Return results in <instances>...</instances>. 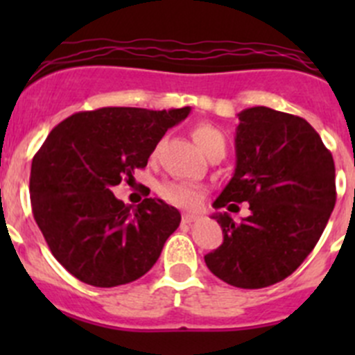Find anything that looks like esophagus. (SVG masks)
Returning a JSON list of instances; mask_svg holds the SVG:
<instances>
[{"label":"esophagus","mask_w":355,"mask_h":355,"mask_svg":"<svg viewBox=\"0 0 355 355\" xmlns=\"http://www.w3.org/2000/svg\"><path fill=\"white\" fill-rule=\"evenodd\" d=\"M194 214H191V213H185L184 216H182V223H192V221H194Z\"/></svg>","instance_id":"esophagus-1"}]
</instances>
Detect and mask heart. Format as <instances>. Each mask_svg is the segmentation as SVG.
<instances>
[{
	"label": "heart",
	"instance_id": "1",
	"mask_svg": "<svg viewBox=\"0 0 355 355\" xmlns=\"http://www.w3.org/2000/svg\"><path fill=\"white\" fill-rule=\"evenodd\" d=\"M192 137H194L196 144L204 155H209L213 149L223 146L225 148V137L216 127L213 125L202 123L199 127L194 128L192 132ZM161 198L168 202L175 204V206L187 207V209H194L198 207L200 202H202L204 196H206V191L198 184H192V182L185 180H171L164 182L159 187Z\"/></svg>",
	"mask_w": 355,
	"mask_h": 355
}]
</instances>
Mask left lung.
Segmentation results:
<instances>
[{"label":"left lung","mask_w":355,"mask_h":355,"mask_svg":"<svg viewBox=\"0 0 355 355\" xmlns=\"http://www.w3.org/2000/svg\"><path fill=\"white\" fill-rule=\"evenodd\" d=\"M235 171L213 206L223 244L206 254L211 273L239 288H263L292 275L320 241L335 207V163L304 118L254 106L239 113Z\"/></svg>","instance_id":"obj_1"}]
</instances>
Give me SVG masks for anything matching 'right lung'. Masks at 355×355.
Masks as SVG:
<instances>
[{
  "label": "right lung",
  "instance_id": "add662e5",
  "mask_svg": "<svg viewBox=\"0 0 355 355\" xmlns=\"http://www.w3.org/2000/svg\"><path fill=\"white\" fill-rule=\"evenodd\" d=\"M191 108H99L56 125L32 159L35 223L53 256L84 284L118 287L148 273L180 225L177 207L148 198L128 206L111 189L134 180L168 128Z\"/></svg>",
  "mask_w": 355,
  "mask_h": 355
}]
</instances>
